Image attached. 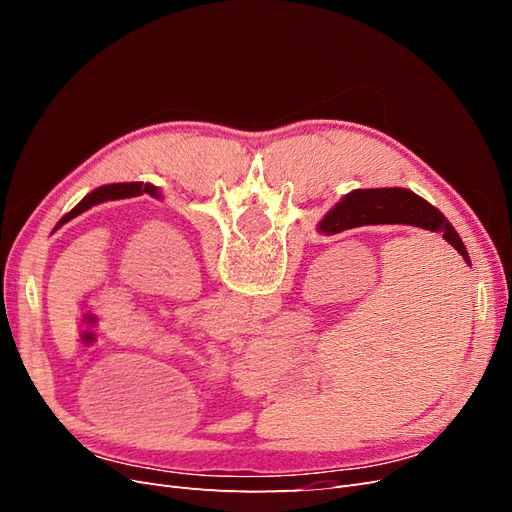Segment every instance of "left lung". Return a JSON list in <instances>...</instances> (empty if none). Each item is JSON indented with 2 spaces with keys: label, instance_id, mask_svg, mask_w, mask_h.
<instances>
[{
  "label": "left lung",
  "instance_id": "8db88e82",
  "mask_svg": "<svg viewBox=\"0 0 512 512\" xmlns=\"http://www.w3.org/2000/svg\"><path fill=\"white\" fill-rule=\"evenodd\" d=\"M141 194H149V196H158V188H153L149 183H111V185H102V188L94 190L91 194H87L79 205H76L68 215H64L57 222L55 228L64 226L66 222L74 220L76 215H81L83 211L91 209L94 205L106 203V200H119V198H132V196H141Z\"/></svg>",
  "mask_w": 512,
  "mask_h": 512
}]
</instances>
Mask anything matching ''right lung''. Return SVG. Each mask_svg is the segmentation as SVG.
I'll return each instance as SVG.
<instances>
[{"label":"right lung","instance_id":"obj_1","mask_svg":"<svg viewBox=\"0 0 512 512\" xmlns=\"http://www.w3.org/2000/svg\"><path fill=\"white\" fill-rule=\"evenodd\" d=\"M369 224H410L431 232H442V237L470 262L466 245L461 243L455 228L444 215L431 207L427 200L410 190L382 188V190H356L350 192L342 203H337L327 218L320 222V232L337 235V232L369 226Z\"/></svg>","mask_w":512,"mask_h":512}]
</instances>
